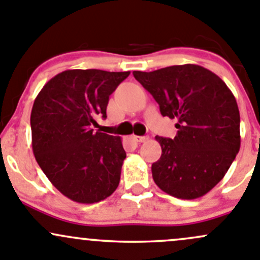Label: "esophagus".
Wrapping results in <instances>:
<instances>
[{"mask_svg": "<svg viewBox=\"0 0 260 260\" xmlns=\"http://www.w3.org/2000/svg\"><path fill=\"white\" fill-rule=\"evenodd\" d=\"M132 138L136 141V142H146V141L148 140L147 136H133Z\"/></svg>", "mask_w": 260, "mask_h": 260, "instance_id": "esophagus-1", "label": "esophagus"}]
</instances>
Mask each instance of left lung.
<instances>
[{"label": "left lung", "mask_w": 260, "mask_h": 260, "mask_svg": "<svg viewBox=\"0 0 260 260\" xmlns=\"http://www.w3.org/2000/svg\"><path fill=\"white\" fill-rule=\"evenodd\" d=\"M164 117L176 118L174 138L157 136L162 154L152 177L169 195L192 200L208 193L229 170L240 148L237 101L216 74L195 64L133 72Z\"/></svg>", "instance_id": "1"}]
</instances>
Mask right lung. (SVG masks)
Listing matches in <instances>:
<instances>
[{"instance_id": "1", "label": "right lung", "mask_w": 260, "mask_h": 260, "mask_svg": "<svg viewBox=\"0 0 260 260\" xmlns=\"http://www.w3.org/2000/svg\"><path fill=\"white\" fill-rule=\"evenodd\" d=\"M129 72L65 70L44 85L31 111L32 151L50 182L70 200L94 204L119 185L122 140L93 132L109 95Z\"/></svg>"}]
</instances>
